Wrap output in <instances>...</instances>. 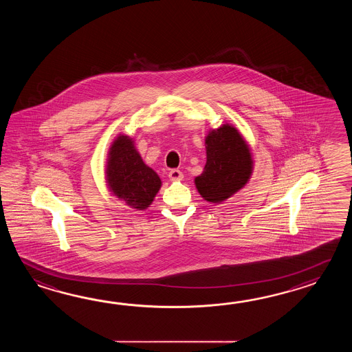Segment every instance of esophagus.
<instances>
[{
    "mask_svg": "<svg viewBox=\"0 0 352 352\" xmlns=\"http://www.w3.org/2000/svg\"><path fill=\"white\" fill-rule=\"evenodd\" d=\"M168 177L171 181H181V179H184V175L182 173L179 171V170H171L170 173H168Z\"/></svg>",
    "mask_w": 352,
    "mask_h": 352,
    "instance_id": "obj_1",
    "label": "esophagus"
}]
</instances>
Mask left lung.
I'll return each mask as SVG.
<instances>
[{
	"instance_id": "8db88e82",
	"label": "left lung",
	"mask_w": 352,
	"mask_h": 352,
	"mask_svg": "<svg viewBox=\"0 0 352 352\" xmlns=\"http://www.w3.org/2000/svg\"><path fill=\"white\" fill-rule=\"evenodd\" d=\"M206 165L195 185L202 199L221 204L245 186L253 173L249 144L232 124L211 129L205 137Z\"/></svg>"
}]
</instances>
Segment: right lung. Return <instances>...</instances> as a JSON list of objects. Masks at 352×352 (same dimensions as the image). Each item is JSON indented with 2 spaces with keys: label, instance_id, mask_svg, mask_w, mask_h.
<instances>
[{
  "label": "right lung",
  "instance_id": "add662e5",
  "mask_svg": "<svg viewBox=\"0 0 352 352\" xmlns=\"http://www.w3.org/2000/svg\"><path fill=\"white\" fill-rule=\"evenodd\" d=\"M105 167L109 191L132 209H147L162 186L160 176L143 162L129 135H120L113 141Z\"/></svg>",
  "mask_w": 352,
  "mask_h": 352
}]
</instances>
